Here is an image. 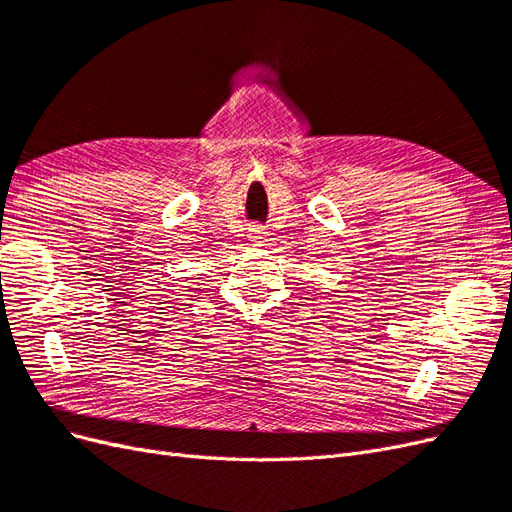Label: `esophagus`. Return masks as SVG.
<instances>
[{"label":"esophagus","instance_id":"esophagus-1","mask_svg":"<svg viewBox=\"0 0 512 512\" xmlns=\"http://www.w3.org/2000/svg\"><path fill=\"white\" fill-rule=\"evenodd\" d=\"M265 237H267V232L262 230L260 226H252L250 230H247V239H250L252 243H262V241H265Z\"/></svg>","mask_w":512,"mask_h":512}]
</instances>
